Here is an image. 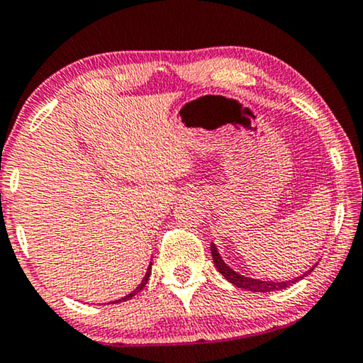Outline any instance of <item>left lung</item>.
I'll return each mask as SVG.
<instances>
[{
    "label": "left lung",
    "mask_w": 363,
    "mask_h": 363,
    "mask_svg": "<svg viewBox=\"0 0 363 363\" xmlns=\"http://www.w3.org/2000/svg\"><path fill=\"white\" fill-rule=\"evenodd\" d=\"M211 255H213L214 264H216V268H218V272L221 273L223 277L226 278L229 283L235 284L236 288H241V290L255 291V293L279 291V290H284V288H290L295 283L300 281V279H303L305 277H308V274L313 272V268L316 266V264H313L308 269V272H305L303 274H300V277H296V278H293V279H284V281H264V279L250 278V277H245V274L235 272V269H233L231 266L224 263V259L221 258V255H219V251H218V246H216L214 242H211Z\"/></svg>",
    "instance_id": "obj_1"
}]
</instances>
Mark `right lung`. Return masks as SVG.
Wrapping results in <instances>:
<instances>
[{
  "label": "right lung",
  "mask_w": 363,
  "mask_h": 363,
  "mask_svg": "<svg viewBox=\"0 0 363 363\" xmlns=\"http://www.w3.org/2000/svg\"><path fill=\"white\" fill-rule=\"evenodd\" d=\"M150 272H152V263H149V268H147V272H145V277H144V278H142V281H140V284H139V286H137V288H135V290H134V291H130V293H128V295H125V296H123V298H121V300H116V301H110V305H112V303H121V301H127V300H130V298H132V296H135V295H137V293H139V291H142V288H144V286H145V284H147V281H149V278H150Z\"/></svg>",
  "instance_id": "1"
}]
</instances>
